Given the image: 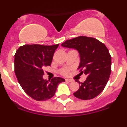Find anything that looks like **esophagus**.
Returning <instances> with one entry per match:
<instances>
[{"label": "esophagus", "instance_id": "obj_1", "mask_svg": "<svg viewBox=\"0 0 127 127\" xmlns=\"http://www.w3.org/2000/svg\"><path fill=\"white\" fill-rule=\"evenodd\" d=\"M66 81H69V82H72L73 81L72 80V79H65Z\"/></svg>", "mask_w": 127, "mask_h": 127}]
</instances>
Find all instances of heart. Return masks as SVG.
<instances>
[{
  "instance_id": "1",
  "label": "heart",
  "mask_w": 127,
  "mask_h": 127,
  "mask_svg": "<svg viewBox=\"0 0 127 127\" xmlns=\"http://www.w3.org/2000/svg\"><path fill=\"white\" fill-rule=\"evenodd\" d=\"M61 73L62 74L64 75V76H67L69 74V70L67 69H63L61 70Z\"/></svg>"
}]
</instances>
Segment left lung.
Returning a JSON list of instances; mask_svg holds the SVG:
<instances>
[{"mask_svg":"<svg viewBox=\"0 0 127 127\" xmlns=\"http://www.w3.org/2000/svg\"><path fill=\"white\" fill-rule=\"evenodd\" d=\"M65 48H74L79 53L81 74L87 76L74 95L81 100H90L98 96L104 89L111 72V57L105 44L97 39L79 36L62 44Z\"/></svg>","mask_w":127,"mask_h":127,"instance_id":"obj_1","label":"left lung"}]
</instances>
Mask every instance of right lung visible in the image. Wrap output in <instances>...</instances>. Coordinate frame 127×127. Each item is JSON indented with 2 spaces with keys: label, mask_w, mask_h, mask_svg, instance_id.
<instances>
[{
  "label": "right lung",
  "mask_w": 127,
  "mask_h": 127,
  "mask_svg": "<svg viewBox=\"0 0 127 127\" xmlns=\"http://www.w3.org/2000/svg\"><path fill=\"white\" fill-rule=\"evenodd\" d=\"M58 44L53 46L26 44L20 47L14 55V72L20 86L29 97L37 101L50 99L57 86L65 79L53 77L43 79V69L51 65Z\"/></svg>",
  "instance_id": "1"
}]
</instances>
